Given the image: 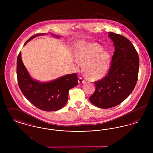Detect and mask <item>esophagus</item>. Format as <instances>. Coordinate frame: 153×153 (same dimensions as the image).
I'll return each instance as SVG.
<instances>
[{
    "instance_id": "esophagus-1",
    "label": "esophagus",
    "mask_w": 153,
    "mask_h": 153,
    "mask_svg": "<svg viewBox=\"0 0 153 153\" xmlns=\"http://www.w3.org/2000/svg\"><path fill=\"white\" fill-rule=\"evenodd\" d=\"M78 82L80 84H84L85 82V80H83L81 77H80L78 80Z\"/></svg>"
}]
</instances>
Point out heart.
<instances>
[{"label":"heart","mask_w":153,"mask_h":153,"mask_svg":"<svg viewBox=\"0 0 153 153\" xmlns=\"http://www.w3.org/2000/svg\"><path fill=\"white\" fill-rule=\"evenodd\" d=\"M75 58L82 63V71L88 80L96 81L104 77L108 72L111 56L109 51L103 50L99 44L80 43L75 51Z\"/></svg>","instance_id":"b5f03b06"}]
</instances>
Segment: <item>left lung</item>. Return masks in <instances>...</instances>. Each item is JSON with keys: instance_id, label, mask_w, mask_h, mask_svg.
Returning a JSON list of instances; mask_svg holds the SVG:
<instances>
[{"instance_id": "8db88e82", "label": "left lung", "mask_w": 153, "mask_h": 153, "mask_svg": "<svg viewBox=\"0 0 153 153\" xmlns=\"http://www.w3.org/2000/svg\"><path fill=\"white\" fill-rule=\"evenodd\" d=\"M113 41L115 51L107 75L95 82V93L89 100L100 108H109L127 98L134 90L138 76V54L131 42L126 37L108 33Z\"/></svg>"}]
</instances>
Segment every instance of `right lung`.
<instances>
[{
	"label": "right lung",
	"mask_w": 153,
	"mask_h": 153,
	"mask_svg": "<svg viewBox=\"0 0 153 153\" xmlns=\"http://www.w3.org/2000/svg\"><path fill=\"white\" fill-rule=\"evenodd\" d=\"M45 34L41 33L31 36L24 45L35 37ZM51 35L56 38L60 37L53 34ZM16 74L19 87L26 98L36 108L48 112L62 108L68 102L69 89L78 85L76 73L48 82H41L33 79L22 62L21 52L17 58Z\"/></svg>",
	"instance_id": "add662e5"
}]
</instances>
